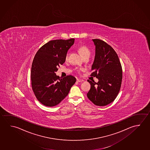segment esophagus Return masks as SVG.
<instances>
[{
  "label": "esophagus",
  "mask_w": 150,
  "mask_h": 150,
  "mask_svg": "<svg viewBox=\"0 0 150 150\" xmlns=\"http://www.w3.org/2000/svg\"><path fill=\"white\" fill-rule=\"evenodd\" d=\"M84 81L83 79H77V82H79V83H80V82H83V81Z\"/></svg>",
  "instance_id": "34e87169"
}]
</instances>
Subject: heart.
I'll return each instance as SVG.
<instances>
[{
	"instance_id": "obj_1",
	"label": "heart",
	"mask_w": 150,
	"mask_h": 150,
	"mask_svg": "<svg viewBox=\"0 0 150 150\" xmlns=\"http://www.w3.org/2000/svg\"><path fill=\"white\" fill-rule=\"evenodd\" d=\"M78 50L83 57H84L85 56H90L91 54V52L89 48L85 46H79L78 48ZM68 56H69V53H67L66 54V58H67Z\"/></svg>"
}]
</instances>
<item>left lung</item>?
Listing matches in <instances>:
<instances>
[{
  "label": "left lung",
  "mask_w": 150,
  "mask_h": 150,
  "mask_svg": "<svg viewBox=\"0 0 150 150\" xmlns=\"http://www.w3.org/2000/svg\"><path fill=\"white\" fill-rule=\"evenodd\" d=\"M95 46V56L91 76L97 83L88 80L91 89L87 96L95 105L103 106L113 102L120 90L122 69L118 56L113 48L98 39L92 40Z\"/></svg>",
  "instance_id": "obj_1"
}]
</instances>
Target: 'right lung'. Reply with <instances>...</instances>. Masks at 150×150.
<instances>
[{
    "instance_id": "1",
    "label": "right lung",
    "mask_w": 150,
    "mask_h": 150,
    "mask_svg": "<svg viewBox=\"0 0 150 150\" xmlns=\"http://www.w3.org/2000/svg\"><path fill=\"white\" fill-rule=\"evenodd\" d=\"M75 39L50 41L37 51L32 63V89L38 101L46 106L58 105L69 94L76 81L71 75L57 76L58 66L63 64L67 51Z\"/></svg>"
}]
</instances>
